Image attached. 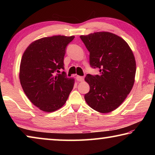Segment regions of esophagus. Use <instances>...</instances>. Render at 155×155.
<instances>
[{"mask_svg": "<svg viewBox=\"0 0 155 155\" xmlns=\"http://www.w3.org/2000/svg\"><path fill=\"white\" fill-rule=\"evenodd\" d=\"M76 78H77V80L78 81H80V82L83 81L84 80V78L83 77H80V76H77V77H76Z\"/></svg>", "mask_w": 155, "mask_h": 155, "instance_id": "obj_1", "label": "esophagus"}]
</instances>
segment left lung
<instances>
[{
  "label": "left lung",
  "mask_w": 155,
  "mask_h": 155,
  "mask_svg": "<svg viewBox=\"0 0 155 155\" xmlns=\"http://www.w3.org/2000/svg\"><path fill=\"white\" fill-rule=\"evenodd\" d=\"M90 52V64L100 75L87 74L90 90L85 95L91 108L102 114L116 109L130 92L135 82L136 62L132 50L114 33L96 32L81 35Z\"/></svg>",
  "instance_id": "obj_1"
}]
</instances>
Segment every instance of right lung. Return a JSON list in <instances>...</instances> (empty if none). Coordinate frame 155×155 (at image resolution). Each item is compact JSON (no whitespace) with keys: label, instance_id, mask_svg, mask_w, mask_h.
Listing matches in <instances>:
<instances>
[{"label":"right lung","instance_id":"obj_1","mask_svg":"<svg viewBox=\"0 0 155 155\" xmlns=\"http://www.w3.org/2000/svg\"><path fill=\"white\" fill-rule=\"evenodd\" d=\"M74 36L54 35L33 41L23 53L19 78L26 96L41 111L53 112L64 105L74 79L61 74L65 48Z\"/></svg>","mask_w":155,"mask_h":155}]
</instances>
